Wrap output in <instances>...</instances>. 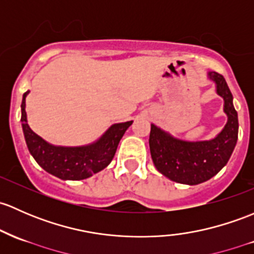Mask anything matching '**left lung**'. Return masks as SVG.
I'll return each instance as SVG.
<instances>
[{
	"label": "left lung",
	"instance_id": "8db88e82",
	"mask_svg": "<svg viewBox=\"0 0 254 254\" xmlns=\"http://www.w3.org/2000/svg\"><path fill=\"white\" fill-rule=\"evenodd\" d=\"M207 79L214 82L215 92L223 98V111L228 118L219 134L209 140L188 141L151 124L152 161L162 175L175 183L198 185L209 180L225 167L236 146L239 119L230 89L223 75L215 71H208Z\"/></svg>",
	"mask_w": 254,
	"mask_h": 254
}]
</instances>
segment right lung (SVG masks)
I'll use <instances>...</instances> for the list:
<instances>
[{"mask_svg":"<svg viewBox=\"0 0 254 254\" xmlns=\"http://www.w3.org/2000/svg\"><path fill=\"white\" fill-rule=\"evenodd\" d=\"M29 92L24 93L21 100V127L29 152L42 169L62 180H84L108 167L132 120L111 125L97 140L87 145H52L29 127L25 111V98Z\"/></svg>","mask_w":254,"mask_h":254,"instance_id":"obj_1","label":"right lung"}]
</instances>
